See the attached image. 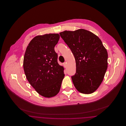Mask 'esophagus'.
<instances>
[{
	"label": "esophagus",
	"mask_w": 126,
	"mask_h": 126,
	"mask_svg": "<svg viewBox=\"0 0 126 126\" xmlns=\"http://www.w3.org/2000/svg\"><path fill=\"white\" fill-rule=\"evenodd\" d=\"M63 64V66H64L65 67H66V62H64Z\"/></svg>",
	"instance_id": "1"
}]
</instances>
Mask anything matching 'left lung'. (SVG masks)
<instances>
[{"mask_svg":"<svg viewBox=\"0 0 126 126\" xmlns=\"http://www.w3.org/2000/svg\"><path fill=\"white\" fill-rule=\"evenodd\" d=\"M61 37L70 48L76 63V73L71 77L79 92L90 94L102 83L108 67V53L101 40L83 29L65 31Z\"/></svg>","mask_w":126,"mask_h":126,"instance_id":"obj_1","label":"left lung"}]
</instances>
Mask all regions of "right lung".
<instances>
[{
    "label": "right lung",
    "mask_w": 126,
    "mask_h": 126,
    "mask_svg": "<svg viewBox=\"0 0 126 126\" xmlns=\"http://www.w3.org/2000/svg\"><path fill=\"white\" fill-rule=\"evenodd\" d=\"M60 37L58 33L36 36L24 54L23 66L26 78L36 92L45 97L59 93L65 76L64 67L58 64L54 50Z\"/></svg>",
    "instance_id": "1"
}]
</instances>
